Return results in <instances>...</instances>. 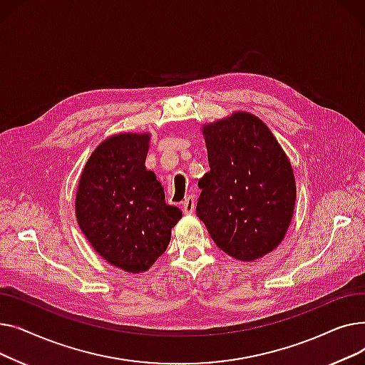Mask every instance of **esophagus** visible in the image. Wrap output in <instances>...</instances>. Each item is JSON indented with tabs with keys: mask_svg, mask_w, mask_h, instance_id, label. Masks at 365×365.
Masks as SVG:
<instances>
[{
	"mask_svg": "<svg viewBox=\"0 0 365 365\" xmlns=\"http://www.w3.org/2000/svg\"><path fill=\"white\" fill-rule=\"evenodd\" d=\"M185 215H192L195 212V198L194 197H186L180 204Z\"/></svg>",
	"mask_w": 365,
	"mask_h": 365,
	"instance_id": "esophagus-1",
	"label": "esophagus"
}]
</instances>
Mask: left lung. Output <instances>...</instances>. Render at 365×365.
Masks as SVG:
<instances>
[{
	"instance_id": "1",
	"label": "left lung",
	"mask_w": 365,
	"mask_h": 365,
	"mask_svg": "<svg viewBox=\"0 0 365 365\" xmlns=\"http://www.w3.org/2000/svg\"><path fill=\"white\" fill-rule=\"evenodd\" d=\"M210 171L197 215L216 245L241 262L281 244L293 219L296 178L277 138L256 115L235 110L201 127Z\"/></svg>"
}]
</instances>
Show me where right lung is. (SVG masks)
I'll use <instances>...</instances> for the list:
<instances>
[{
  "label": "right lung",
  "instance_id": "right-lung-1",
  "mask_svg": "<svg viewBox=\"0 0 365 365\" xmlns=\"http://www.w3.org/2000/svg\"><path fill=\"white\" fill-rule=\"evenodd\" d=\"M149 133H118L93 150L80 176L75 216L83 234L109 264L142 274L165 252L182 219L165 204L155 173L146 170Z\"/></svg>",
  "mask_w": 365,
  "mask_h": 365
}]
</instances>
